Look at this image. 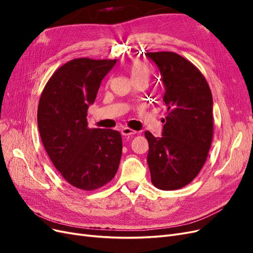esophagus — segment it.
<instances>
[{"label": "esophagus", "mask_w": 253, "mask_h": 253, "mask_svg": "<svg viewBox=\"0 0 253 253\" xmlns=\"http://www.w3.org/2000/svg\"><path fill=\"white\" fill-rule=\"evenodd\" d=\"M137 132L134 131V129L129 128V127H124L121 128V134L124 136H132V135H135Z\"/></svg>", "instance_id": "obj_1"}]
</instances>
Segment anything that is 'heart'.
Returning a JSON list of instances; mask_svg holds the SVG:
<instances>
[{
    "label": "heart",
    "instance_id": "heart-1",
    "mask_svg": "<svg viewBox=\"0 0 253 253\" xmlns=\"http://www.w3.org/2000/svg\"><path fill=\"white\" fill-rule=\"evenodd\" d=\"M129 73H131V77L134 80L137 79H147L149 78V73L147 71V68H145L142 64L140 63H133L129 67Z\"/></svg>",
    "mask_w": 253,
    "mask_h": 253
}]
</instances>
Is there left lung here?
<instances>
[{"label":"left lung","instance_id":"8db88e82","mask_svg":"<svg viewBox=\"0 0 253 253\" xmlns=\"http://www.w3.org/2000/svg\"><path fill=\"white\" fill-rule=\"evenodd\" d=\"M165 85L163 137L144 133L149 142L151 181L160 190L183 188L200 173L213 138V100L204 75L178 53H145Z\"/></svg>","mask_w":253,"mask_h":253}]
</instances>
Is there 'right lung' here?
<instances>
[{
    "label": "right lung",
    "instance_id": "obj_1",
    "mask_svg": "<svg viewBox=\"0 0 253 253\" xmlns=\"http://www.w3.org/2000/svg\"><path fill=\"white\" fill-rule=\"evenodd\" d=\"M116 61L71 60L52 74L40 97L38 126L45 151L62 177L80 190L103 187L119 167L120 133L89 128L86 120L88 105Z\"/></svg>",
    "mask_w": 253,
    "mask_h": 253
}]
</instances>
